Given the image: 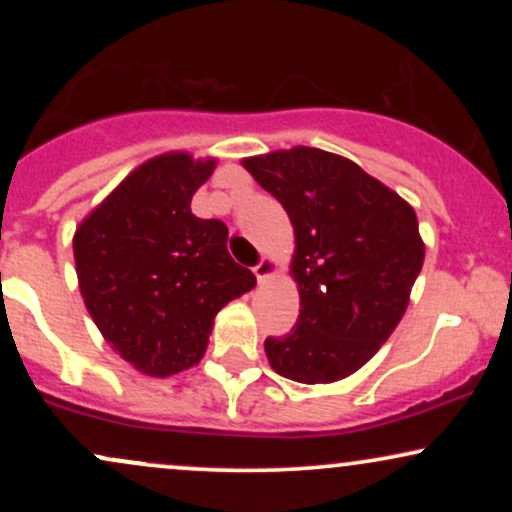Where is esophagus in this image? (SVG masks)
Wrapping results in <instances>:
<instances>
[{
	"mask_svg": "<svg viewBox=\"0 0 512 512\" xmlns=\"http://www.w3.org/2000/svg\"><path fill=\"white\" fill-rule=\"evenodd\" d=\"M252 272H255V276H257V281H260V284H264V281H269L274 276V272H276V262L272 260V257H264V260L257 264L255 269H252Z\"/></svg>",
	"mask_w": 512,
	"mask_h": 512,
	"instance_id": "1",
	"label": "esophagus"
}]
</instances>
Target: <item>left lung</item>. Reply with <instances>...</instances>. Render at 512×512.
Segmentation results:
<instances>
[{"instance_id": "obj_1", "label": "left lung", "mask_w": 512, "mask_h": 512, "mask_svg": "<svg viewBox=\"0 0 512 512\" xmlns=\"http://www.w3.org/2000/svg\"><path fill=\"white\" fill-rule=\"evenodd\" d=\"M293 226L296 327L264 342L269 366L303 385L349 378L402 320L426 245L407 199L349 158L313 149L243 158Z\"/></svg>"}]
</instances>
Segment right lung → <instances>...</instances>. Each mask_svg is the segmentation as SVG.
Instances as JSON below:
<instances>
[{"instance_id": "1", "label": "right lung", "mask_w": 512, "mask_h": 512, "mask_svg": "<svg viewBox=\"0 0 512 512\" xmlns=\"http://www.w3.org/2000/svg\"><path fill=\"white\" fill-rule=\"evenodd\" d=\"M216 163L190 151L149 158L74 231L88 315L110 349L151 378L197 366L216 313L257 284L228 255L226 223L190 209Z\"/></svg>"}]
</instances>
